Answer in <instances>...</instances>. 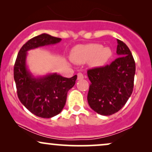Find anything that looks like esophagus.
Returning a JSON list of instances; mask_svg holds the SVG:
<instances>
[{"label": "esophagus", "instance_id": "1", "mask_svg": "<svg viewBox=\"0 0 152 152\" xmlns=\"http://www.w3.org/2000/svg\"><path fill=\"white\" fill-rule=\"evenodd\" d=\"M83 78V75L81 73H78L77 74V79L78 80H82Z\"/></svg>", "mask_w": 152, "mask_h": 152}]
</instances>
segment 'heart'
I'll return each instance as SVG.
<instances>
[{"mask_svg":"<svg viewBox=\"0 0 152 152\" xmlns=\"http://www.w3.org/2000/svg\"><path fill=\"white\" fill-rule=\"evenodd\" d=\"M112 55V50L109 47H103L99 43H88L75 47L71 57L77 64H83L89 61L94 67H102L107 64Z\"/></svg>","mask_w":152,"mask_h":152,"instance_id":"heart-1","label":"heart"}]
</instances>
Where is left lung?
<instances>
[{
  "label": "left lung",
  "mask_w": 152,
  "mask_h": 152,
  "mask_svg": "<svg viewBox=\"0 0 152 152\" xmlns=\"http://www.w3.org/2000/svg\"><path fill=\"white\" fill-rule=\"evenodd\" d=\"M117 43L118 58L110 65L87 71L91 81L88 103L94 111L104 116L119 111L133 91L135 61L128 46L118 39Z\"/></svg>",
  "instance_id": "left-lung-1"
}]
</instances>
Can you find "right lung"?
Masks as SVG:
<instances>
[{
  "label": "right lung",
  "mask_w": 152,
  "mask_h": 152,
  "mask_svg": "<svg viewBox=\"0 0 152 152\" xmlns=\"http://www.w3.org/2000/svg\"><path fill=\"white\" fill-rule=\"evenodd\" d=\"M61 41V38L47 34L36 36L21 47L15 60L13 75L18 97L26 109L38 117L51 118L62 111L68 91L74 86L77 76L69 78L53 73L35 77L26 66L27 52Z\"/></svg>",
  "instance_id": "right-lung-1"
}]
</instances>
